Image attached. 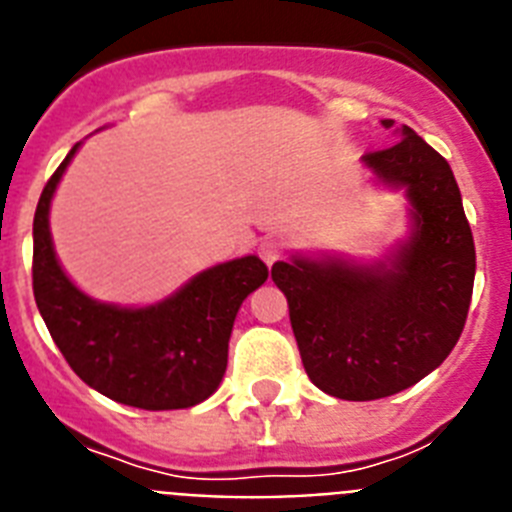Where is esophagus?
I'll return each mask as SVG.
<instances>
[{
  "label": "esophagus",
  "mask_w": 512,
  "mask_h": 512,
  "mask_svg": "<svg viewBox=\"0 0 512 512\" xmlns=\"http://www.w3.org/2000/svg\"><path fill=\"white\" fill-rule=\"evenodd\" d=\"M257 252H260V257L268 262V265H273V262L283 255V244L273 237H265L260 242V247H257Z\"/></svg>",
  "instance_id": "esophagus-1"
}]
</instances>
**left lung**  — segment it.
I'll return each mask as SVG.
<instances>
[{
	"instance_id": "1",
	"label": "left lung",
	"mask_w": 512,
	"mask_h": 512,
	"mask_svg": "<svg viewBox=\"0 0 512 512\" xmlns=\"http://www.w3.org/2000/svg\"><path fill=\"white\" fill-rule=\"evenodd\" d=\"M363 154L368 170L410 198L412 234L379 262L291 257L275 262L301 363L314 386L348 402L391 397L425 379L459 342L477 252L446 159L410 126Z\"/></svg>"
}]
</instances>
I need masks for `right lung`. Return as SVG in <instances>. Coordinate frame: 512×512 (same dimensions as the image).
Instances as JSON below:
<instances>
[{
	"mask_svg": "<svg viewBox=\"0 0 512 512\" xmlns=\"http://www.w3.org/2000/svg\"><path fill=\"white\" fill-rule=\"evenodd\" d=\"M71 146L41 193L33 219V293L71 371L113 402L139 410H185L219 389L242 301L268 281L255 255L198 273L170 299L141 309L102 304L79 291L53 252L48 211Z\"/></svg>",
	"mask_w": 512,
	"mask_h": 512,
	"instance_id": "1",
	"label": "right lung"
}]
</instances>
